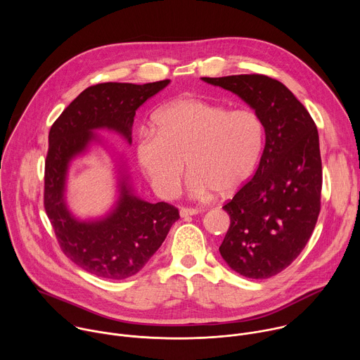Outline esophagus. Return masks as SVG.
I'll list each match as a JSON object with an SVG mask.
<instances>
[{
  "instance_id": "obj_1",
  "label": "esophagus",
  "mask_w": 360,
  "mask_h": 360,
  "mask_svg": "<svg viewBox=\"0 0 360 360\" xmlns=\"http://www.w3.org/2000/svg\"><path fill=\"white\" fill-rule=\"evenodd\" d=\"M199 212H202V210H198V208H185V207H182V208L179 210V215H181L182 218L192 217V215H196V214H199Z\"/></svg>"
}]
</instances>
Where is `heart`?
<instances>
[{"label": "heart", "instance_id": "b5f03b06", "mask_svg": "<svg viewBox=\"0 0 360 360\" xmlns=\"http://www.w3.org/2000/svg\"><path fill=\"white\" fill-rule=\"evenodd\" d=\"M264 146L265 125L253 110L182 98L155 114L152 129L139 132L135 155L162 198L176 192L185 162L193 196H226L252 178Z\"/></svg>", "mask_w": 360, "mask_h": 360}]
</instances>
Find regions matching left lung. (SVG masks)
<instances>
[{"label":"left lung","mask_w":360,"mask_h":360,"mask_svg":"<svg viewBox=\"0 0 360 360\" xmlns=\"http://www.w3.org/2000/svg\"><path fill=\"white\" fill-rule=\"evenodd\" d=\"M202 79L236 94L265 125L258 169L224 205L231 226L219 252L239 275L268 279L297 258L315 229L322 191L318 129L296 96L274 78L245 74Z\"/></svg>","instance_id":"1"}]
</instances>
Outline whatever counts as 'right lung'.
<instances>
[{
	"instance_id": "right-lung-1",
	"label": "right lung",
	"mask_w": 360,
	"mask_h": 360,
	"mask_svg": "<svg viewBox=\"0 0 360 360\" xmlns=\"http://www.w3.org/2000/svg\"><path fill=\"white\" fill-rule=\"evenodd\" d=\"M169 79L143 85L104 82L88 86L63 111L48 135L44 207L63 252L75 265L98 278L121 281L138 274L165 240L179 212L167 202L149 203L134 195L120 178L114 210L101 219L81 221L65 202L67 174L82 155L96 129H110L132 142L135 111Z\"/></svg>"
}]
</instances>
